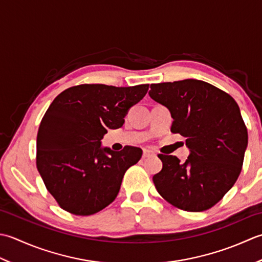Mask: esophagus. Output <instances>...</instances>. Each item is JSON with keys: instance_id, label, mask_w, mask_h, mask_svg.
Instances as JSON below:
<instances>
[{"instance_id": "1", "label": "esophagus", "mask_w": 262, "mask_h": 262, "mask_svg": "<svg viewBox=\"0 0 262 262\" xmlns=\"http://www.w3.org/2000/svg\"><path fill=\"white\" fill-rule=\"evenodd\" d=\"M155 152L152 150H149V149H143V154H142V158H148L154 156Z\"/></svg>"}]
</instances>
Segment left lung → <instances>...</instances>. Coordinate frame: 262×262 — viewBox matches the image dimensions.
I'll use <instances>...</instances> for the list:
<instances>
[{
  "label": "left lung",
  "mask_w": 262,
  "mask_h": 262,
  "mask_svg": "<svg viewBox=\"0 0 262 262\" xmlns=\"http://www.w3.org/2000/svg\"><path fill=\"white\" fill-rule=\"evenodd\" d=\"M149 96L172 114L170 131L185 138L184 163L158 155L163 168L154 175L158 193L185 211L216 205L236 182L248 147V130L238 105L212 84L195 79L150 84Z\"/></svg>",
  "instance_id": "1"
}]
</instances>
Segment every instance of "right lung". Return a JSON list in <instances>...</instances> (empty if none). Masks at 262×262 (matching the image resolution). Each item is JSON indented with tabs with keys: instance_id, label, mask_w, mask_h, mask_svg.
<instances>
[{
	"instance_id": "right-lung-1",
	"label": "right lung",
	"mask_w": 262,
	"mask_h": 262,
	"mask_svg": "<svg viewBox=\"0 0 262 262\" xmlns=\"http://www.w3.org/2000/svg\"><path fill=\"white\" fill-rule=\"evenodd\" d=\"M149 84L114 87L79 84L53 100L37 133V168L62 209L93 215L113 202L124 173L142 150L101 147L108 129H119Z\"/></svg>"
}]
</instances>
